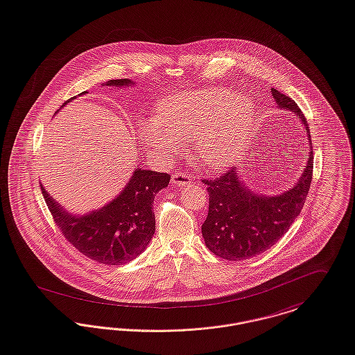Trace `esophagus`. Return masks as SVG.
Segmentation results:
<instances>
[{
    "label": "esophagus",
    "instance_id": "34e87169",
    "mask_svg": "<svg viewBox=\"0 0 355 355\" xmlns=\"http://www.w3.org/2000/svg\"><path fill=\"white\" fill-rule=\"evenodd\" d=\"M191 182H193V179H191L189 172L179 171V172H175L172 175V183L176 184V186H186V184H190Z\"/></svg>",
    "mask_w": 355,
    "mask_h": 355
}]
</instances>
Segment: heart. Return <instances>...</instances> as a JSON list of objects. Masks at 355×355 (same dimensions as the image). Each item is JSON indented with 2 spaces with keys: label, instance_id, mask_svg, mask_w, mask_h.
<instances>
[{
  "label": "heart",
  "instance_id": "obj_1",
  "mask_svg": "<svg viewBox=\"0 0 355 355\" xmlns=\"http://www.w3.org/2000/svg\"><path fill=\"white\" fill-rule=\"evenodd\" d=\"M251 97L211 87L165 97L155 118L142 123L141 135L152 149L175 152L193 141V153L211 169L225 168L245 145L255 121Z\"/></svg>",
  "mask_w": 355,
  "mask_h": 355
}]
</instances>
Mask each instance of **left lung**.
Instances as JSON below:
<instances>
[{
  "label": "left lung",
  "mask_w": 355,
  "mask_h": 355,
  "mask_svg": "<svg viewBox=\"0 0 355 355\" xmlns=\"http://www.w3.org/2000/svg\"><path fill=\"white\" fill-rule=\"evenodd\" d=\"M271 95L281 108L298 115L311 142L308 122L297 103L274 88ZM312 175L313 152L311 150L298 183L277 196H261L250 191L237 176L236 168L227 169L216 179H202L209 193V213L202 225L206 247L218 258L232 261L267 251L289 230L301 213Z\"/></svg>",
  "instance_id": "1"
}]
</instances>
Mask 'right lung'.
I'll return each mask as SVG.
<instances>
[{
  "mask_svg": "<svg viewBox=\"0 0 355 355\" xmlns=\"http://www.w3.org/2000/svg\"><path fill=\"white\" fill-rule=\"evenodd\" d=\"M130 83L128 78H119L110 80L107 85L121 87ZM169 180L168 173L137 169L119 196L101 210L83 217L64 213L43 186L40 191L64 239L83 255L114 266L137 258L152 240L156 229L155 195L166 187Z\"/></svg>",
  "mask_w": 355,
  "mask_h": 355,
  "instance_id": "obj_1",
  "label": "right lung"
}]
</instances>
